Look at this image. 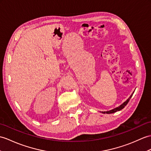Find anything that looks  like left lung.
Listing matches in <instances>:
<instances>
[{"label":"left lung","instance_id":"8db88e82","mask_svg":"<svg viewBox=\"0 0 151 151\" xmlns=\"http://www.w3.org/2000/svg\"><path fill=\"white\" fill-rule=\"evenodd\" d=\"M132 94H131V96L129 98V99L126 100L125 102L124 103V104H122L120 106H119L118 107H116V108H115V109H112V110H111V111H105V112H101V113H107V114H111V113H115V112H116V111H120V110H122V109H124V107H125V106H126V105H127V104H128V102L129 101V100H130V99H131V97H132Z\"/></svg>","mask_w":151,"mask_h":151}]
</instances>
